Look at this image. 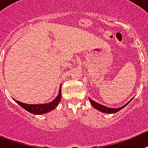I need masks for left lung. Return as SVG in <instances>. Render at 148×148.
Here are the masks:
<instances>
[{
	"mask_svg": "<svg viewBox=\"0 0 148 148\" xmlns=\"http://www.w3.org/2000/svg\"><path fill=\"white\" fill-rule=\"evenodd\" d=\"M131 100H132V99H130L129 102H127V103H126L124 106H121V107H119V108H110V107H107V106H103V105H101V104L98 103H97L96 101H93L92 99H90V103H91V104H92V106H93L94 108H96L97 110H98L101 111L102 113H117L118 111H120L121 110H122L123 107H125V106H127V104L129 103L130 101H131Z\"/></svg>",
	"mask_w": 148,
	"mask_h": 148,
	"instance_id": "1",
	"label": "left lung"
}]
</instances>
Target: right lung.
<instances>
[{
    "instance_id": "right-lung-1",
    "label": "right lung",
    "mask_w": 148,
    "mask_h": 148,
    "mask_svg": "<svg viewBox=\"0 0 148 148\" xmlns=\"http://www.w3.org/2000/svg\"><path fill=\"white\" fill-rule=\"evenodd\" d=\"M62 85L60 86V89H59V92H58V96L56 97V98L54 99L53 101L50 102L49 103L45 104H27L25 103H21L20 101L15 100L17 103L20 105L22 108L28 111L29 113H33V114H37V115H40V114H44V113H49L50 111L56 108V106H58L59 102L61 100L62 98V91H61Z\"/></svg>"
}]
</instances>
